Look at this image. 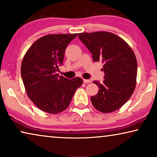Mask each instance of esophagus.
Wrapping results in <instances>:
<instances>
[{"instance_id":"esophagus-1","label":"esophagus","mask_w":157,"mask_h":157,"mask_svg":"<svg viewBox=\"0 0 157 157\" xmlns=\"http://www.w3.org/2000/svg\"><path fill=\"white\" fill-rule=\"evenodd\" d=\"M83 82H84V83H90V80H89V79H83Z\"/></svg>"}]
</instances>
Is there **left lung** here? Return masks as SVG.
Listing matches in <instances>:
<instances>
[{
	"label": "left lung",
	"mask_w": 157,
	"mask_h": 157,
	"mask_svg": "<svg viewBox=\"0 0 157 157\" xmlns=\"http://www.w3.org/2000/svg\"><path fill=\"white\" fill-rule=\"evenodd\" d=\"M79 38L91 52L94 62H101L105 72L102 83L94 81L98 93L91 97L92 105L103 113L122 107L136 87L137 62L131 47L112 33H82Z\"/></svg>",
	"instance_id": "8db88e82"
}]
</instances>
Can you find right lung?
<instances>
[{
	"mask_svg": "<svg viewBox=\"0 0 157 157\" xmlns=\"http://www.w3.org/2000/svg\"><path fill=\"white\" fill-rule=\"evenodd\" d=\"M75 34H50L37 39L23 57L21 76L28 98L37 108L56 114L68 107L80 78L67 79L56 73L63 64L65 49Z\"/></svg>",
	"mask_w": 157,
	"mask_h": 157,
	"instance_id": "obj_1",
	"label": "right lung"
}]
</instances>
